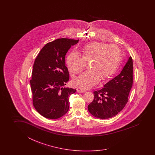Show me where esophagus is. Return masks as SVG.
<instances>
[{"label":"esophagus","instance_id":"34e87169","mask_svg":"<svg viewBox=\"0 0 155 155\" xmlns=\"http://www.w3.org/2000/svg\"><path fill=\"white\" fill-rule=\"evenodd\" d=\"M77 91L78 92H85V90H84V89H81V88H78L77 89Z\"/></svg>","mask_w":155,"mask_h":155}]
</instances>
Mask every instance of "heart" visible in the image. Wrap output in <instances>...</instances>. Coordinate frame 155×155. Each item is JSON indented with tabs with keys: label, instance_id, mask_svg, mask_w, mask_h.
Returning <instances> with one entry per match:
<instances>
[{
	"label": "heart",
	"instance_id": "b5f03b06",
	"mask_svg": "<svg viewBox=\"0 0 155 155\" xmlns=\"http://www.w3.org/2000/svg\"><path fill=\"white\" fill-rule=\"evenodd\" d=\"M82 56L76 52H71L66 61L70 71L74 75L82 71L86 61L92 60L91 69L82 74L74 80V84L82 88L95 85L100 79H109L115 73L122 58V52L119 46L102 42H93L82 48Z\"/></svg>",
	"mask_w": 155,
	"mask_h": 155
}]
</instances>
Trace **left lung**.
<instances>
[{"label":"left lung","instance_id":"8db88e82","mask_svg":"<svg viewBox=\"0 0 155 155\" xmlns=\"http://www.w3.org/2000/svg\"><path fill=\"white\" fill-rule=\"evenodd\" d=\"M133 84V62L132 58L120 74L107 82L102 89L94 92V99L88 105L89 112L95 117L111 118L124 108Z\"/></svg>","mask_w":155,"mask_h":155}]
</instances>
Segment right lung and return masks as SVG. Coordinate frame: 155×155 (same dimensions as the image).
<instances>
[{
    "label": "right lung",
    "mask_w": 155,
    "mask_h": 155,
    "mask_svg": "<svg viewBox=\"0 0 155 155\" xmlns=\"http://www.w3.org/2000/svg\"><path fill=\"white\" fill-rule=\"evenodd\" d=\"M79 40L61 38L47 43L35 60L30 81L33 106L45 118L59 119L69 109V96L76 89L64 87L69 80L65 58Z\"/></svg>",
    "instance_id": "obj_1"
}]
</instances>
